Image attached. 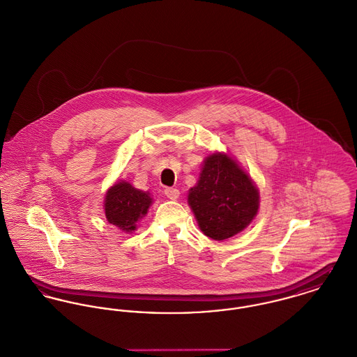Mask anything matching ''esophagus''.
Instances as JSON below:
<instances>
[{"mask_svg":"<svg viewBox=\"0 0 357 357\" xmlns=\"http://www.w3.org/2000/svg\"><path fill=\"white\" fill-rule=\"evenodd\" d=\"M165 194L167 195V198H169L172 201L179 198V190L174 189V188H167V189H165Z\"/></svg>","mask_w":357,"mask_h":357,"instance_id":"obj_1","label":"esophagus"}]
</instances>
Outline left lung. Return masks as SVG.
<instances>
[{
	"label": "left lung",
	"instance_id": "obj_1",
	"mask_svg": "<svg viewBox=\"0 0 357 357\" xmlns=\"http://www.w3.org/2000/svg\"><path fill=\"white\" fill-rule=\"evenodd\" d=\"M188 202L199 229L213 241L243 231L257 216L259 192L246 171L227 153L209 155Z\"/></svg>",
	"mask_w": 357,
	"mask_h": 357
}]
</instances>
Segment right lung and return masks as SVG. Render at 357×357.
Masks as SVG:
<instances>
[{
  "label": "right lung",
  "instance_id": "obj_1",
  "mask_svg": "<svg viewBox=\"0 0 357 357\" xmlns=\"http://www.w3.org/2000/svg\"><path fill=\"white\" fill-rule=\"evenodd\" d=\"M151 204L149 192L138 190L125 181L116 182L106 192V219L121 231L132 232L136 229L138 220L146 215Z\"/></svg>",
  "mask_w": 357,
  "mask_h": 357
}]
</instances>
